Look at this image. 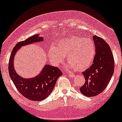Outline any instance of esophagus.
<instances>
[{
	"instance_id": "1",
	"label": "esophagus",
	"mask_w": 122,
	"mask_h": 122,
	"mask_svg": "<svg viewBox=\"0 0 122 122\" xmlns=\"http://www.w3.org/2000/svg\"><path fill=\"white\" fill-rule=\"evenodd\" d=\"M68 76H69V77H70V78H74V77H75V75H74V74H69Z\"/></svg>"
}]
</instances>
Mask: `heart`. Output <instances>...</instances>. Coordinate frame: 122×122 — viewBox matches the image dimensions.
Masks as SVG:
<instances>
[{
  "label": "heart",
  "instance_id": "b5f03b06",
  "mask_svg": "<svg viewBox=\"0 0 122 122\" xmlns=\"http://www.w3.org/2000/svg\"><path fill=\"white\" fill-rule=\"evenodd\" d=\"M67 55L69 68L82 70L93 62L95 55V45L92 39L81 37L62 39L53 45L48 51V56L53 65L58 66Z\"/></svg>",
  "mask_w": 122,
  "mask_h": 122
}]
</instances>
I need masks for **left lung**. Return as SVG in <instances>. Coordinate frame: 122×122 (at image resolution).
Instances as JSON below:
<instances>
[{
  "instance_id": "left-lung-1",
  "label": "left lung",
  "mask_w": 122,
  "mask_h": 122,
  "mask_svg": "<svg viewBox=\"0 0 122 122\" xmlns=\"http://www.w3.org/2000/svg\"><path fill=\"white\" fill-rule=\"evenodd\" d=\"M95 55L92 65L82 73L85 83L80 90L85 96H96L106 89L114 74V61L111 48L102 38L94 35Z\"/></svg>"
}]
</instances>
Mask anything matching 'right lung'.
<instances>
[{"label":"right lung","mask_w":122,"mask_h":122,"mask_svg":"<svg viewBox=\"0 0 122 122\" xmlns=\"http://www.w3.org/2000/svg\"><path fill=\"white\" fill-rule=\"evenodd\" d=\"M43 41L44 37L38 34L19 42L13 49L10 58L8 70L13 83L22 95L31 101H42L48 97L53 90L58 78L62 75L58 68L49 64H45L37 76L29 78L21 77L16 71L14 61L17 51L23 46Z\"/></svg>","instance_id":"obj_1"}]
</instances>
